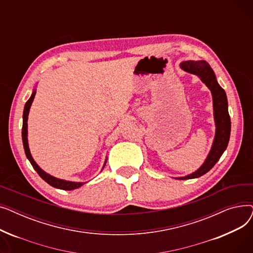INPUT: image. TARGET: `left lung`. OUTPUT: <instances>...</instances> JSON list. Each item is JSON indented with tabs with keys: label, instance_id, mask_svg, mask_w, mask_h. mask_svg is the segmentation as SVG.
<instances>
[{
	"label": "left lung",
	"instance_id": "1",
	"mask_svg": "<svg viewBox=\"0 0 253 253\" xmlns=\"http://www.w3.org/2000/svg\"><path fill=\"white\" fill-rule=\"evenodd\" d=\"M184 72L194 74L201 79V81L209 88L213 99V115L215 122V136L211 150L202 166L193 173L176 177V179H191L204 175L213 167L228 147L231 134V119L228 111V99L224 90L217 83L215 74L205 60H188L180 63Z\"/></svg>",
	"mask_w": 253,
	"mask_h": 253
}]
</instances>
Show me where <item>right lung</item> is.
I'll return each instance as SVG.
<instances>
[{
  "label": "right lung",
  "instance_id": "add662e5",
  "mask_svg": "<svg viewBox=\"0 0 253 253\" xmlns=\"http://www.w3.org/2000/svg\"><path fill=\"white\" fill-rule=\"evenodd\" d=\"M36 95V90L33 91L32 93V96L30 97V99L25 102L24 105V110H23V123H22V142H23V148H24V152L26 155V158L29 159V161L31 162L32 166L34 167V169L38 172V174L41 176L47 183H49L51 187L53 188H56V189H60V190H64V191H72L75 189H78L80 187H82V185L86 182H75V181H69V180H64V179H59L56 178L54 176H52L50 174H48L47 172H45L43 169H41L39 167V165L35 162V160L33 159L31 152H30V148H29V141H28V119H29V113H30V109H31V105L34 101ZM106 160L108 159H105V162L103 164L102 169L105 166Z\"/></svg>",
  "mask_w": 253,
  "mask_h": 253
}]
</instances>
